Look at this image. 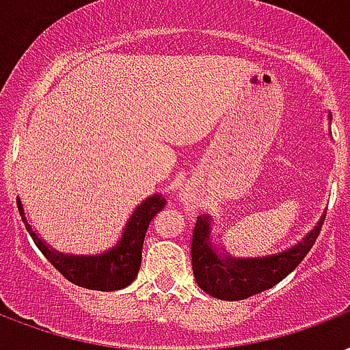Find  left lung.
Segmentation results:
<instances>
[{
	"label": "left lung",
	"mask_w": 350,
	"mask_h": 350,
	"mask_svg": "<svg viewBox=\"0 0 350 350\" xmlns=\"http://www.w3.org/2000/svg\"><path fill=\"white\" fill-rule=\"evenodd\" d=\"M319 226H315L297 247L282 254L261 260H221L209 245V219L198 217L193 230L191 261L196 284L211 297L222 300H243L271 289L284 280L300 261L306 258L310 248L319 237Z\"/></svg>",
	"instance_id": "left-lung-1"
}]
</instances>
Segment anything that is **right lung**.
I'll return each instance as SVG.
<instances>
[{
	"label": "right lung",
	"instance_id": "obj_1",
	"mask_svg": "<svg viewBox=\"0 0 350 350\" xmlns=\"http://www.w3.org/2000/svg\"><path fill=\"white\" fill-rule=\"evenodd\" d=\"M16 202L23 224L44 258L50 261L68 282L76 284V286L87 287V289H98V291L122 289L135 280L137 273L141 269L142 243H144L146 230H148L150 222L154 221L155 215L159 213L167 204V200L159 195L152 196L144 204H141L133 217L129 219L128 228H126L118 247L102 256H94V258H87V256L72 258V256L57 254L38 239V235L31 230L23 217L22 204L20 200Z\"/></svg>",
	"mask_w": 350,
	"mask_h": 350
}]
</instances>
